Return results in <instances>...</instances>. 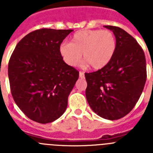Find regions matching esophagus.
I'll list each match as a JSON object with an SVG mask.
<instances>
[{
  "instance_id": "1",
  "label": "esophagus",
  "mask_w": 153,
  "mask_h": 153,
  "mask_svg": "<svg viewBox=\"0 0 153 153\" xmlns=\"http://www.w3.org/2000/svg\"><path fill=\"white\" fill-rule=\"evenodd\" d=\"M79 78H81V79H84V78H85V74H84V73L79 72Z\"/></svg>"
}]
</instances>
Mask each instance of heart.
I'll return each instance as SVG.
<instances>
[{
    "mask_svg": "<svg viewBox=\"0 0 153 153\" xmlns=\"http://www.w3.org/2000/svg\"><path fill=\"white\" fill-rule=\"evenodd\" d=\"M117 50V39L108 30H81L71 37L70 43H62L59 52L63 61L75 67L83 60L93 70H100L111 61Z\"/></svg>",
    "mask_w": 153,
    "mask_h": 153,
    "instance_id": "b5f03b06",
    "label": "heart"
}]
</instances>
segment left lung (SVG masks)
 <instances>
[{"mask_svg": "<svg viewBox=\"0 0 153 153\" xmlns=\"http://www.w3.org/2000/svg\"><path fill=\"white\" fill-rule=\"evenodd\" d=\"M113 32L117 50L106 67L86 73V97L98 116L109 120L126 116L136 106L146 80V62L143 48L124 30L104 26Z\"/></svg>", "mask_w": 153, "mask_h": 153, "instance_id": "left-lung-1", "label": "left lung"}]
</instances>
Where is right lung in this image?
I'll list each match as a JSON object with an SVG mask.
<instances>
[{
  "label": "right lung",
  "instance_id": "add662e5",
  "mask_svg": "<svg viewBox=\"0 0 153 153\" xmlns=\"http://www.w3.org/2000/svg\"><path fill=\"white\" fill-rule=\"evenodd\" d=\"M73 30L42 28L18 42L8 63L13 100L31 120L48 123L65 112L79 72L62 59L59 47Z\"/></svg>",
  "mask_w": 153,
  "mask_h": 153
}]
</instances>
